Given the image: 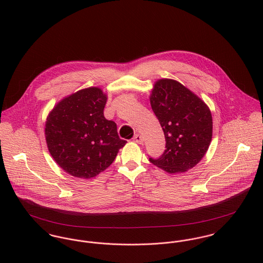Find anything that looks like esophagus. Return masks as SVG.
<instances>
[{
  "label": "esophagus",
  "mask_w": 263,
  "mask_h": 263,
  "mask_svg": "<svg viewBox=\"0 0 263 263\" xmlns=\"http://www.w3.org/2000/svg\"><path fill=\"white\" fill-rule=\"evenodd\" d=\"M134 141H135L136 143H138V144H143V138H142V136H141V135H139V134L135 135V137H134Z\"/></svg>",
  "instance_id": "1"
}]
</instances>
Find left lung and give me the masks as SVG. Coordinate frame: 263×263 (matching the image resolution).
<instances>
[{
  "label": "left lung",
  "mask_w": 263,
  "mask_h": 263,
  "mask_svg": "<svg viewBox=\"0 0 263 263\" xmlns=\"http://www.w3.org/2000/svg\"><path fill=\"white\" fill-rule=\"evenodd\" d=\"M152 109L164 132L166 150L151 163L170 174L186 172L203 158L213 137L209 106L181 83L160 79L150 95Z\"/></svg>",
  "instance_id": "8db88e82"
}]
</instances>
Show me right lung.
<instances>
[{
	"instance_id": "right-lung-1",
	"label": "right lung",
	"mask_w": 263,
	"mask_h": 263,
	"mask_svg": "<svg viewBox=\"0 0 263 263\" xmlns=\"http://www.w3.org/2000/svg\"><path fill=\"white\" fill-rule=\"evenodd\" d=\"M107 95L89 87L62 99L45 121L47 149L70 175L90 179L112 164L126 141L119 139L116 123L104 117Z\"/></svg>"
}]
</instances>
